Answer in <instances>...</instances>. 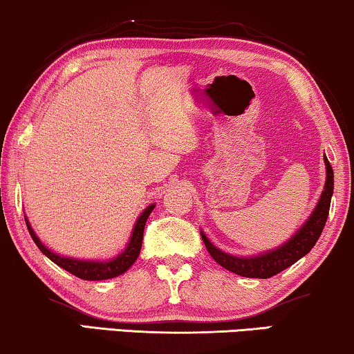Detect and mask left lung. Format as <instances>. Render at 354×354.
Returning a JSON list of instances; mask_svg holds the SVG:
<instances>
[{
  "mask_svg": "<svg viewBox=\"0 0 354 354\" xmlns=\"http://www.w3.org/2000/svg\"><path fill=\"white\" fill-rule=\"evenodd\" d=\"M327 167V178L326 187L319 200L316 209L311 214V217L306 221L301 229L297 232V235L292 240L280 248L269 251V253L254 256V258H236V256L227 254L219 248H216L209 240L206 239L205 234H201L203 241H205L207 253L212 256V259L222 268H225L230 272L239 274L241 277H251V279H269L272 275L282 272L290 266L301 259L304 254H308L316 241L321 236L324 225L327 222L328 209H330V198L333 193V169L328 162V159H324Z\"/></svg>",
  "mask_w": 354,
  "mask_h": 354,
  "instance_id": "left-lung-1",
  "label": "left lung"
}]
</instances>
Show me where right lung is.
<instances>
[{
  "mask_svg": "<svg viewBox=\"0 0 354 354\" xmlns=\"http://www.w3.org/2000/svg\"><path fill=\"white\" fill-rule=\"evenodd\" d=\"M154 209V205L148 206L147 209L142 212V216L138 217L137 224L133 227V234L132 239L129 241V246L125 248L124 253H120L118 258L113 261H108V263H95V261H80V259H71V258H62L59 254H55L53 251L46 248L45 245L38 240V236L35 235V232L30 229L28 225V232H30V236L35 241V245L40 248V251L45 256H48L53 263L59 266V268L66 269L67 272H71L75 277L84 279V280H106V279H114L118 275L124 274L130 266H132L135 261H137L140 250H142V241H143V232H145V224H147L148 216L151 214V211Z\"/></svg>",
  "mask_w": 354,
  "mask_h": 354,
  "instance_id": "add662e5",
  "label": "right lung"
}]
</instances>
